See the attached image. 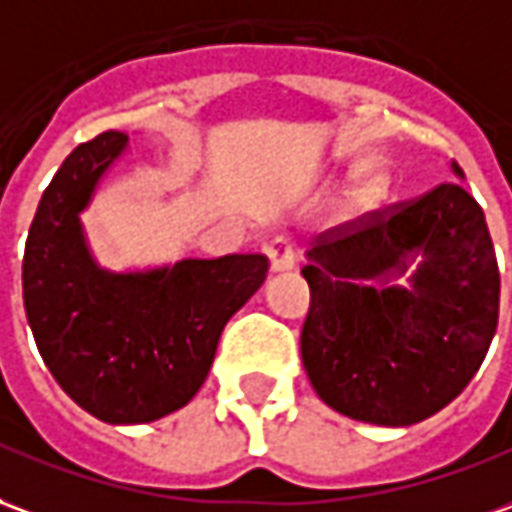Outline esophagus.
Returning <instances> with one entry per match:
<instances>
[{
	"mask_svg": "<svg viewBox=\"0 0 512 512\" xmlns=\"http://www.w3.org/2000/svg\"><path fill=\"white\" fill-rule=\"evenodd\" d=\"M266 255L268 263H271V271H291L296 266V246L285 235H277V238L268 241Z\"/></svg>",
	"mask_w": 512,
	"mask_h": 512,
	"instance_id": "34e87169",
	"label": "esophagus"
}]
</instances>
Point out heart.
<instances>
[{
  "label": "heart",
  "instance_id": "heart-1",
  "mask_svg": "<svg viewBox=\"0 0 512 512\" xmlns=\"http://www.w3.org/2000/svg\"><path fill=\"white\" fill-rule=\"evenodd\" d=\"M355 194L360 205H374V202H380L382 194H385V177H382L380 171H368L366 177L360 180V185H357Z\"/></svg>",
  "mask_w": 512,
  "mask_h": 512
}]
</instances>
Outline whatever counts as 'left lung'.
Wrapping results in <instances>:
<instances>
[{"label":"left lung","mask_w":512,"mask_h":512,"mask_svg":"<svg viewBox=\"0 0 512 512\" xmlns=\"http://www.w3.org/2000/svg\"><path fill=\"white\" fill-rule=\"evenodd\" d=\"M416 256L411 285L393 286ZM302 277L310 385L324 405L368 424L410 427L457 399L499 321L485 213L455 182L321 232Z\"/></svg>","instance_id":"1"}]
</instances>
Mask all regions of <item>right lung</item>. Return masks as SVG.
Returning <instances> with one entry per match:
<instances>
[{"mask_svg": "<svg viewBox=\"0 0 512 512\" xmlns=\"http://www.w3.org/2000/svg\"><path fill=\"white\" fill-rule=\"evenodd\" d=\"M124 146L127 132L107 130L63 160L30 224L21 285L57 385L99 421L146 424L194 399L224 324L263 285L268 260H180L144 274L96 266L80 213Z\"/></svg>", "mask_w": 512, "mask_h": 512, "instance_id": "add662e5", "label": "right lung"}]
</instances>
